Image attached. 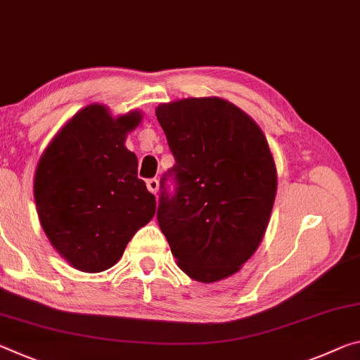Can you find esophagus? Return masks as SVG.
I'll list each match as a JSON object with an SVG mask.
<instances>
[{"instance_id":"34e87169","label":"esophagus","mask_w":360,"mask_h":360,"mask_svg":"<svg viewBox=\"0 0 360 360\" xmlns=\"http://www.w3.org/2000/svg\"><path fill=\"white\" fill-rule=\"evenodd\" d=\"M158 187H160V184H158L157 179H149V181H147V189H149L152 193H155V195H157V192H158Z\"/></svg>"}]
</instances>
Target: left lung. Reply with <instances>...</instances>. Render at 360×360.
<instances>
[{
  "label": "left lung",
  "mask_w": 360,
  "mask_h": 360,
  "mask_svg": "<svg viewBox=\"0 0 360 360\" xmlns=\"http://www.w3.org/2000/svg\"><path fill=\"white\" fill-rule=\"evenodd\" d=\"M176 165L162 178L157 219L176 262L213 283L240 271L264 237L277 171L255 120L221 98H189L155 110ZM176 182L171 196L164 181Z\"/></svg>",
  "instance_id": "obj_1"
}]
</instances>
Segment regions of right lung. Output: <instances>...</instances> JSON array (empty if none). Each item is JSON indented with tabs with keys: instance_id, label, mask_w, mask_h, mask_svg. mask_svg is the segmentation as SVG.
<instances>
[{
	"instance_id": "right-lung-1",
	"label": "right lung",
	"mask_w": 360,
	"mask_h": 360,
	"mask_svg": "<svg viewBox=\"0 0 360 360\" xmlns=\"http://www.w3.org/2000/svg\"><path fill=\"white\" fill-rule=\"evenodd\" d=\"M139 110L113 118L91 104L73 115L39 158L33 193L49 242L68 264L102 272L155 214V197L138 178V157L124 139Z\"/></svg>"
}]
</instances>
